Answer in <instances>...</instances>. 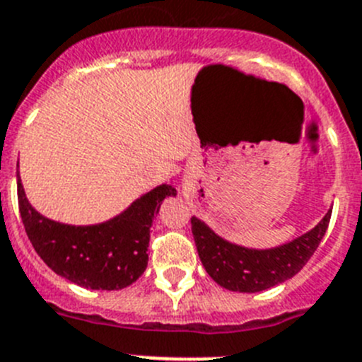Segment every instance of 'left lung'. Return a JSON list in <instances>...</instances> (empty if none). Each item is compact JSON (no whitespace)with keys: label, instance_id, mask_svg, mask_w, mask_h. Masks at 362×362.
<instances>
[{"label":"left lung","instance_id":"8db88e82","mask_svg":"<svg viewBox=\"0 0 362 362\" xmlns=\"http://www.w3.org/2000/svg\"><path fill=\"white\" fill-rule=\"evenodd\" d=\"M330 214L332 211L302 238L272 250L230 245L198 218H191V227L202 264L214 282L230 291L257 293L291 279L307 264L325 235Z\"/></svg>","mask_w":362,"mask_h":362}]
</instances>
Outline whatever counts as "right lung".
<instances>
[{"label":"right lung","mask_w":362,"mask_h":362,"mask_svg":"<svg viewBox=\"0 0 362 362\" xmlns=\"http://www.w3.org/2000/svg\"><path fill=\"white\" fill-rule=\"evenodd\" d=\"M171 185H158L110 221L71 227L33 211L18 175L19 214L30 243L57 275L87 289L114 291L139 279L148 266V245L153 218Z\"/></svg>","instance_id":"1"}]
</instances>
